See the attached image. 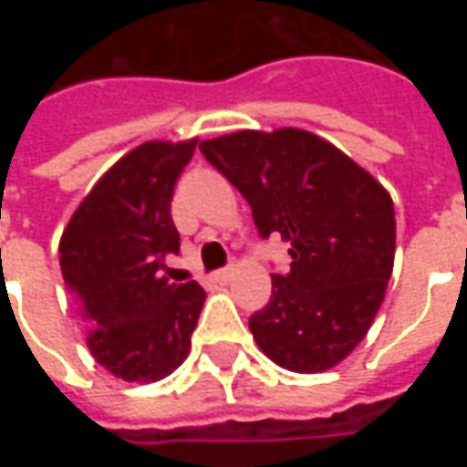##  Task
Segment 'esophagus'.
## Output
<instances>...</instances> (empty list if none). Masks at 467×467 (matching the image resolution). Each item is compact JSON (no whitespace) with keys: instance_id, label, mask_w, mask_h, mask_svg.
<instances>
[{"instance_id":"obj_1","label":"esophagus","mask_w":467,"mask_h":467,"mask_svg":"<svg viewBox=\"0 0 467 467\" xmlns=\"http://www.w3.org/2000/svg\"><path fill=\"white\" fill-rule=\"evenodd\" d=\"M233 277L234 267H224V270H217V273H214V280H217V283H230Z\"/></svg>"}]
</instances>
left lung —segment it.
I'll return each mask as SVG.
<instances>
[{"label": "left lung", "instance_id": "left-lung-1", "mask_svg": "<svg viewBox=\"0 0 467 467\" xmlns=\"http://www.w3.org/2000/svg\"><path fill=\"white\" fill-rule=\"evenodd\" d=\"M253 207L263 237L290 243V273L250 317L257 348L293 372H325L370 330L395 263V207L368 170L323 137L280 127L202 140Z\"/></svg>", "mask_w": 467, "mask_h": 467}]
</instances>
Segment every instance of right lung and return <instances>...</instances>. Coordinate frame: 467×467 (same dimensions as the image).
<instances>
[{
    "label": "right lung",
    "instance_id": "add662e5",
    "mask_svg": "<svg viewBox=\"0 0 467 467\" xmlns=\"http://www.w3.org/2000/svg\"><path fill=\"white\" fill-rule=\"evenodd\" d=\"M197 140L134 147L107 170L59 240V267L87 323V348L127 382H157L190 355L204 305L197 283L164 277L180 253L172 194Z\"/></svg>",
    "mask_w": 467,
    "mask_h": 467
}]
</instances>
